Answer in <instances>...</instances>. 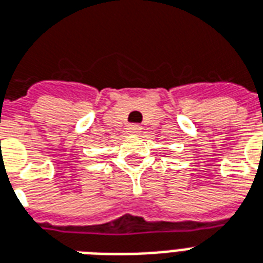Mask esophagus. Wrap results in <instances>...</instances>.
Here are the masks:
<instances>
[{
  "label": "esophagus",
  "instance_id": "1",
  "mask_svg": "<svg viewBox=\"0 0 263 263\" xmlns=\"http://www.w3.org/2000/svg\"><path fill=\"white\" fill-rule=\"evenodd\" d=\"M126 132H129L131 135H138V134H141L142 128L137 124H131V125L126 126Z\"/></svg>",
  "mask_w": 263,
  "mask_h": 263
}]
</instances>
